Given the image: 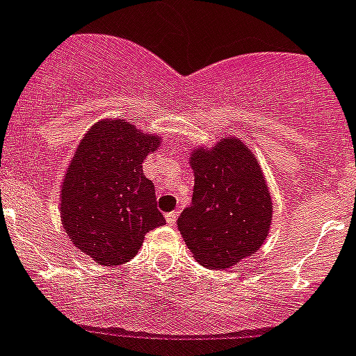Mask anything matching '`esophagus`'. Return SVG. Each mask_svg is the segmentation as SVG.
<instances>
[{
	"instance_id": "34e87169",
	"label": "esophagus",
	"mask_w": 356,
	"mask_h": 356,
	"mask_svg": "<svg viewBox=\"0 0 356 356\" xmlns=\"http://www.w3.org/2000/svg\"><path fill=\"white\" fill-rule=\"evenodd\" d=\"M175 220H177V213H166V222H168V225H175Z\"/></svg>"
}]
</instances>
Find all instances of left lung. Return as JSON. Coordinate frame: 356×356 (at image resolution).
<instances>
[{
	"instance_id": "1",
	"label": "left lung",
	"mask_w": 356,
	"mask_h": 356,
	"mask_svg": "<svg viewBox=\"0 0 356 356\" xmlns=\"http://www.w3.org/2000/svg\"><path fill=\"white\" fill-rule=\"evenodd\" d=\"M195 174L190 208L177 218L202 267L224 270L254 254L268 236L272 200L264 172L242 140L227 138L190 157Z\"/></svg>"
}]
</instances>
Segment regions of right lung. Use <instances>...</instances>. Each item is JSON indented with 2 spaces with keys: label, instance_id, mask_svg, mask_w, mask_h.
<instances>
[{
  "label": "right lung",
  "instance_id": "1",
  "mask_svg": "<svg viewBox=\"0 0 356 356\" xmlns=\"http://www.w3.org/2000/svg\"><path fill=\"white\" fill-rule=\"evenodd\" d=\"M159 147L125 120H104L80 141L60 191L70 240L97 264L122 265L140 251L148 231L165 224L143 161Z\"/></svg>",
  "mask_w": 356,
  "mask_h": 356
}]
</instances>
